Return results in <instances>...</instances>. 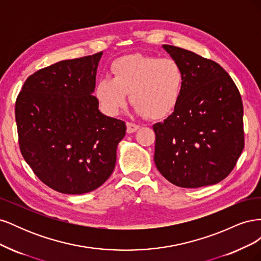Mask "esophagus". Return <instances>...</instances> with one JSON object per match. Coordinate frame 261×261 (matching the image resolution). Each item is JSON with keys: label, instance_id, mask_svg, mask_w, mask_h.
<instances>
[{"label": "esophagus", "instance_id": "1", "mask_svg": "<svg viewBox=\"0 0 261 261\" xmlns=\"http://www.w3.org/2000/svg\"><path fill=\"white\" fill-rule=\"evenodd\" d=\"M126 126H127V133H129V134L136 132L139 128V125H137L135 123H132V122L126 123Z\"/></svg>", "mask_w": 261, "mask_h": 261}]
</instances>
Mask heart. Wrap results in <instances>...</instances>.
Wrapping results in <instances>:
<instances>
[{
    "label": "heart",
    "mask_w": 261,
    "mask_h": 261,
    "mask_svg": "<svg viewBox=\"0 0 261 261\" xmlns=\"http://www.w3.org/2000/svg\"><path fill=\"white\" fill-rule=\"evenodd\" d=\"M111 77L99 80L96 97L101 108L115 115L126 105L127 93L139 115L158 120L176 108L184 85V70L171 58L129 54L116 59L111 65Z\"/></svg>",
    "instance_id": "b5f03b06"
}]
</instances>
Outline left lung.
<instances>
[{
	"label": "left lung",
	"instance_id": "1",
	"mask_svg": "<svg viewBox=\"0 0 261 261\" xmlns=\"http://www.w3.org/2000/svg\"><path fill=\"white\" fill-rule=\"evenodd\" d=\"M163 48L185 77L174 111L153 125L155 167L178 187L217 184L232 172L244 149L241 93L217 62L178 46Z\"/></svg>",
	"mask_w": 261,
	"mask_h": 261
}]
</instances>
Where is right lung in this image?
<instances>
[{
  "label": "right lung",
  "mask_w": 261,
  "mask_h": 261,
  "mask_svg": "<svg viewBox=\"0 0 261 261\" xmlns=\"http://www.w3.org/2000/svg\"><path fill=\"white\" fill-rule=\"evenodd\" d=\"M102 52L61 61L30 75L15 103L23 159L62 194L97 189L112 174L125 122L99 111L92 92Z\"/></svg>",
  "instance_id": "1"
}]
</instances>
